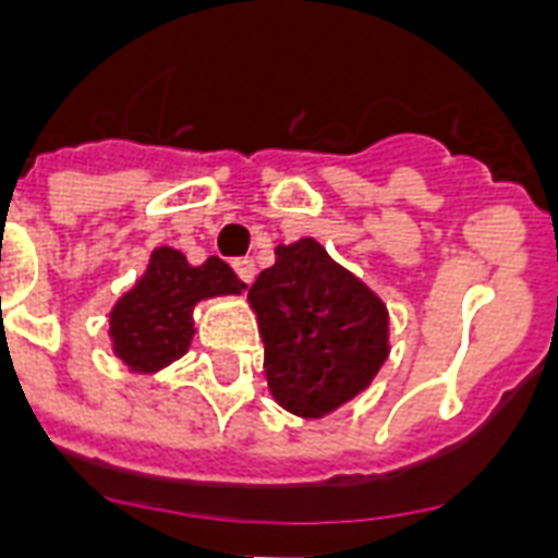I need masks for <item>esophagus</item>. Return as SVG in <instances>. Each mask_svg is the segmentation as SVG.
Segmentation results:
<instances>
[{
  "label": "esophagus",
  "instance_id": "esophagus-1",
  "mask_svg": "<svg viewBox=\"0 0 558 558\" xmlns=\"http://www.w3.org/2000/svg\"><path fill=\"white\" fill-rule=\"evenodd\" d=\"M234 271L240 275V280H243V283H254V278H257V263H254L252 257L234 260Z\"/></svg>",
  "mask_w": 558,
  "mask_h": 558
}]
</instances>
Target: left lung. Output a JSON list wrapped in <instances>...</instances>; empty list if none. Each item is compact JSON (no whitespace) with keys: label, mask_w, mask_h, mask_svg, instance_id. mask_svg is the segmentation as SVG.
<instances>
[{"label":"left lung","mask_w":558,"mask_h":558,"mask_svg":"<svg viewBox=\"0 0 558 558\" xmlns=\"http://www.w3.org/2000/svg\"><path fill=\"white\" fill-rule=\"evenodd\" d=\"M269 393L289 414L322 420L371 388L390 356L388 306L318 240L278 245L248 289Z\"/></svg>","instance_id":"obj_1"}]
</instances>
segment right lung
I'll return each instance as SVG.
<instances>
[{
	"mask_svg": "<svg viewBox=\"0 0 558 558\" xmlns=\"http://www.w3.org/2000/svg\"><path fill=\"white\" fill-rule=\"evenodd\" d=\"M245 283L219 257L199 266L173 245L153 248L147 269L109 310L112 353L133 373H159L191 348L193 310L202 301L243 295Z\"/></svg>",
	"mask_w": 558,
	"mask_h": 558,
	"instance_id": "right-lung-1",
	"label": "right lung"
}]
</instances>
